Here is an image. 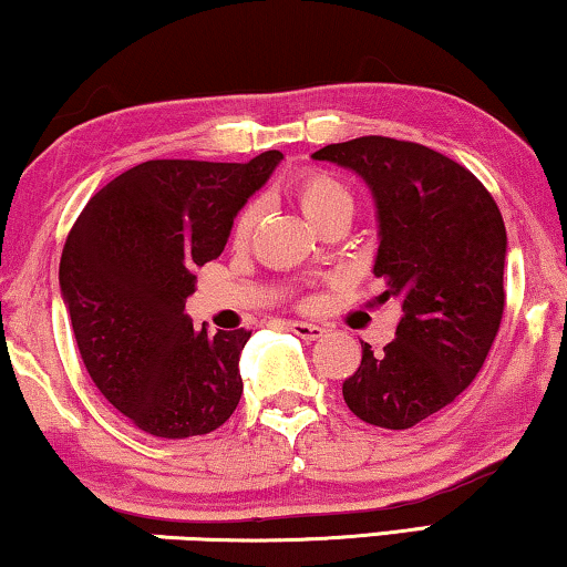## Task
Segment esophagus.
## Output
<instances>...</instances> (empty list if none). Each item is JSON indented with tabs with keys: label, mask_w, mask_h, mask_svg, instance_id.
I'll return each instance as SVG.
<instances>
[{
	"label": "esophagus",
	"mask_w": 567,
	"mask_h": 567,
	"mask_svg": "<svg viewBox=\"0 0 567 567\" xmlns=\"http://www.w3.org/2000/svg\"><path fill=\"white\" fill-rule=\"evenodd\" d=\"M289 330L293 334H299L301 340H319L324 334V327L309 324V322H289Z\"/></svg>",
	"instance_id": "esophagus-1"
}]
</instances>
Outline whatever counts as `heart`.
Returning a JSON list of instances; mask_svg holds the SVG:
<instances>
[{"instance_id":"1","label":"heart","mask_w":567,"mask_h":567,"mask_svg":"<svg viewBox=\"0 0 567 567\" xmlns=\"http://www.w3.org/2000/svg\"><path fill=\"white\" fill-rule=\"evenodd\" d=\"M286 192H289L291 199L297 202L299 209L303 212V217H307L317 229L332 217H352V196L348 192V186L338 182L334 176L324 174V171H299V174L289 182V186H286ZM252 225H256V204H248V207L237 212L233 223V243H248Z\"/></svg>"}]
</instances>
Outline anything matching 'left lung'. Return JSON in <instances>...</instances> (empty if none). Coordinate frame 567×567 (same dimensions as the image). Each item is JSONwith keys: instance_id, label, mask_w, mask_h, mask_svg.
I'll return each instance as SVG.
<instances>
[{"instance_id": "obj_1", "label": "left lung", "mask_w": 567, "mask_h": 567, "mask_svg": "<svg viewBox=\"0 0 567 567\" xmlns=\"http://www.w3.org/2000/svg\"><path fill=\"white\" fill-rule=\"evenodd\" d=\"M365 178L379 207L373 274L381 301L401 299L396 340L363 344L344 379L350 412L383 430H409L453 404L486 363L504 317L506 227L494 196L461 163L432 147L365 135L324 145Z\"/></svg>"}]
</instances>
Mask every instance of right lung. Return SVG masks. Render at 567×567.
<instances>
[{"instance_id":"obj_1","label":"right lung","mask_w":567,"mask_h":567,"mask_svg":"<svg viewBox=\"0 0 567 567\" xmlns=\"http://www.w3.org/2000/svg\"><path fill=\"white\" fill-rule=\"evenodd\" d=\"M284 155L145 161L100 188L65 237L61 291L102 396L153 437L215 432L243 393L248 330H194V268L225 250L237 212Z\"/></svg>"}]
</instances>
